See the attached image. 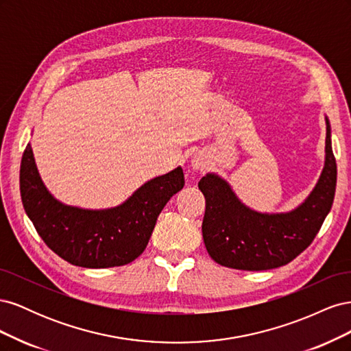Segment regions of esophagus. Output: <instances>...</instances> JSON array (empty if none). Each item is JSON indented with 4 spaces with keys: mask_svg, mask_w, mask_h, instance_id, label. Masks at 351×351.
I'll use <instances>...</instances> for the list:
<instances>
[{
    "mask_svg": "<svg viewBox=\"0 0 351 351\" xmlns=\"http://www.w3.org/2000/svg\"><path fill=\"white\" fill-rule=\"evenodd\" d=\"M192 167H193V169H196V171H199V169H204L205 168L204 159L199 158V156H195L193 161H192Z\"/></svg>",
    "mask_w": 351,
    "mask_h": 351,
    "instance_id": "obj_1",
    "label": "esophagus"
}]
</instances>
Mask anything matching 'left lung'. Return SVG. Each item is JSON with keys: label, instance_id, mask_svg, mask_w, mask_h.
Masks as SVG:
<instances>
[{"label": "left lung", "instance_id": "obj_1", "mask_svg": "<svg viewBox=\"0 0 351 351\" xmlns=\"http://www.w3.org/2000/svg\"><path fill=\"white\" fill-rule=\"evenodd\" d=\"M326 120L325 167L315 189L303 204L287 214H259L244 206L227 182L215 174L200 178L206 200L202 234L209 256L222 267L265 271L282 267L307 247L331 210L337 162Z\"/></svg>", "mask_w": 351, "mask_h": 351}]
</instances>
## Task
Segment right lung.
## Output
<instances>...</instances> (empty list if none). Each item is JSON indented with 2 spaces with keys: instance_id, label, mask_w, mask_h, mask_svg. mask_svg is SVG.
<instances>
[{
  "instance_id": "1",
  "label": "right lung",
  "mask_w": 351,
  "mask_h": 351,
  "mask_svg": "<svg viewBox=\"0 0 351 351\" xmlns=\"http://www.w3.org/2000/svg\"><path fill=\"white\" fill-rule=\"evenodd\" d=\"M184 186L178 167L145 183L123 205L90 210L67 206L42 183L30 145L20 165V193L40 239L60 258L83 268L121 267L139 258L158 215Z\"/></svg>"
}]
</instances>
